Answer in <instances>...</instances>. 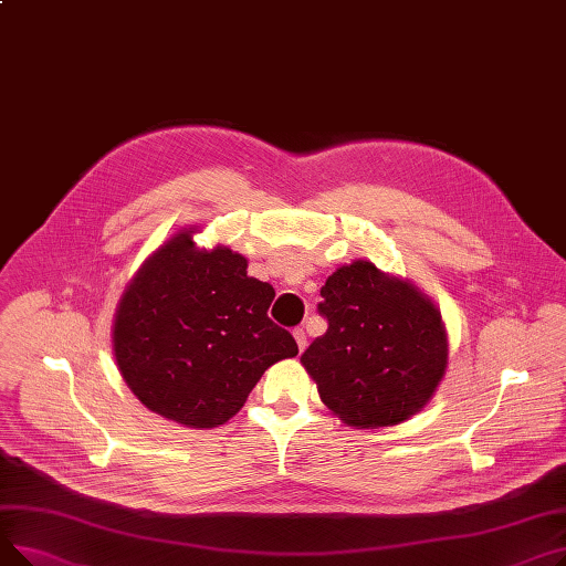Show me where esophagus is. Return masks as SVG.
<instances>
[{
	"mask_svg": "<svg viewBox=\"0 0 566 566\" xmlns=\"http://www.w3.org/2000/svg\"><path fill=\"white\" fill-rule=\"evenodd\" d=\"M293 337H295V344H298V350L303 353L305 346H307V333L303 328H295L293 331Z\"/></svg>",
	"mask_w": 566,
	"mask_h": 566,
	"instance_id": "esophagus-1",
	"label": "esophagus"
}]
</instances>
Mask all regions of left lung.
<instances>
[{"label":"left lung","mask_w":566,"mask_h":566,"mask_svg":"<svg viewBox=\"0 0 566 566\" xmlns=\"http://www.w3.org/2000/svg\"><path fill=\"white\" fill-rule=\"evenodd\" d=\"M328 331L303 353L321 401L350 427H392L420 412L448 369L436 305L408 280L353 261L325 280Z\"/></svg>","instance_id":"8db88e82"}]
</instances>
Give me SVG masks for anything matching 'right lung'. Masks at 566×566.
<instances>
[{
    "label": "right lung",
    "mask_w": 566,
    "mask_h": 566,
    "mask_svg": "<svg viewBox=\"0 0 566 566\" xmlns=\"http://www.w3.org/2000/svg\"><path fill=\"white\" fill-rule=\"evenodd\" d=\"M192 229L148 256L114 316V358L133 395L192 429L224 424L263 371L298 355L268 318L275 289L229 248L197 250Z\"/></svg>",
    "instance_id": "1"
}]
</instances>
